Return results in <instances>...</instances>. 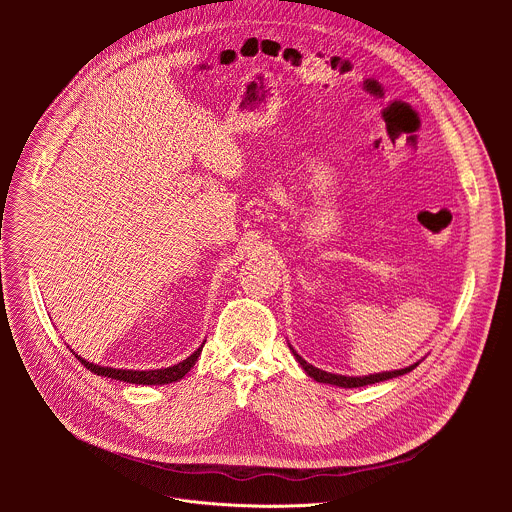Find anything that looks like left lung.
<instances>
[{"instance_id": "8db88e82", "label": "left lung", "mask_w": 512, "mask_h": 512, "mask_svg": "<svg viewBox=\"0 0 512 512\" xmlns=\"http://www.w3.org/2000/svg\"><path fill=\"white\" fill-rule=\"evenodd\" d=\"M289 350L291 354L296 356V360L300 362V367L306 371L308 377H312L314 381L318 383H326V385H336V387H344V389H354V387H364V385H375V383H381V381H389V379H395V377H401L409 371H413L419 362H413L411 367H405V369H399V371H387V373H375V375H367V377H346V375H334V373H326L322 369H316L312 367L310 362H306L296 350L294 346L289 344Z\"/></svg>"}]
</instances>
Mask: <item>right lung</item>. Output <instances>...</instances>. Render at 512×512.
Masks as SVG:
<instances>
[{
    "label": "right lung",
    "mask_w": 512,
    "mask_h": 512,
    "mask_svg": "<svg viewBox=\"0 0 512 512\" xmlns=\"http://www.w3.org/2000/svg\"><path fill=\"white\" fill-rule=\"evenodd\" d=\"M206 342V340H204ZM204 342L200 344V348H196L188 358H184L182 362L174 364V367H168V369H156V371H125V369H111V367H99V364L95 362H89L85 358H81L79 354H75L85 367L99 375V377H109V379H115V381H125V383H133V385H168V383H176L180 381L192 367L194 362L198 360L200 352H202V346Z\"/></svg>",
    "instance_id": "obj_1"
}]
</instances>
